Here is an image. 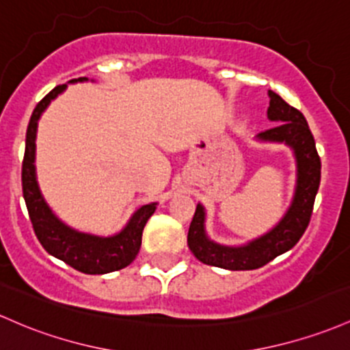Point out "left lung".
I'll return each instance as SVG.
<instances>
[{"label":"left lung","instance_id":"1","mask_svg":"<svg viewBox=\"0 0 350 350\" xmlns=\"http://www.w3.org/2000/svg\"><path fill=\"white\" fill-rule=\"evenodd\" d=\"M267 94L271 99L267 118L275 126L257 134L256 141L286 144L293 149L295 157L293 201L274 228L241 245H226L209 239L206 232V209L202 204H198L187 232V245L191 252L207 266L228 271L259 269L293 249L309 226L321 184V157L317 154L316 141L301 111L287 105L274 91L269 90Z\"/></svg>","mask_w":350,"mask_h":350}]
</instances>
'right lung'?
<instances>
[{"instance_id":"1","label":"right lung","mask_w":350,"mask_h":350,"mask_svg":"<svg viewBox=\"0 0 350 350\" xmlns=\"http://www.w3.org/2000/svg\"><path fill=\"white\" fill-rule=\"evenodd\" d=\"M84 81H88V78L71 79L68 84ZM68 84L56 86L51 93L46 94L34 107L31 119H29L21 171L23 196H25L34 234L49 254L84 274H107V272H114L129 266L136 259L141 249L143 229L148 219L154 214L157 202H149V204L141 206L139 209L134 211L124 228L113 236H96V234L81 232L68 226L53 213V209L41 194L36 178V166H34L36 133L41 114L51 105L53 99H56L66 90Z\"/></svg>"}]
</instances>
